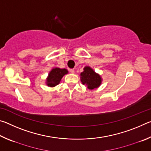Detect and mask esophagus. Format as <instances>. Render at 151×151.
Instances as JSON below:
<instances>
[{"instance_id":"obj_1","label":"esophagus","mask_w":151,"mask_h":151,"mask_svg":"<svg viewBox=\"0 0 151 151\" xmlns=\"http://www.w3.org/2000/svg\"><path fill=\"white\" fill-rule=\"evenodd\" d=\"M70 72L71 73H75V69L74 68H71V69H70Z\"/></svg>"}]
</instances>
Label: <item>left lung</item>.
Listing matches in <instances>:
<instances>
[{
  "label": "left lung",
  "instance_id": "8db88e82",
  "mask_svg": "<svg viewBox=\"0 0 151 151\" xmlns=\"http://www.w3.org/2000/svg\"><path fill=\"white\" fill-rule=\"evenodd\" d=\"M83 70V72L80 74L81 81L83 85H85L89 90H93L99 87L103 81L101 76L89 66H86Z\"/></svg>",
  "mask_w": 151,
  "mask_h": 151
}]
</instances>
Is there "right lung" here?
<instances>
[{
	"label": "right lung",
	"mask_w": 151,
	"mask_h": 151,
	"mask_svg": "<svg viewBox=\"0 0 151 151\" xmlns=\"http://www.w3.org/2000/svg\"><path fill=\"white\" fill-rule=\"evenodd\" d=\"M68 73V71L66 68H52L46 78V85L49 87H55L60 83L63 76Z\"/></svg>",
	"instance_id": "1"
}]
</instances>
